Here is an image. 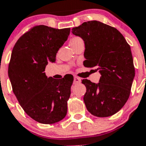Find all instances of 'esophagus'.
Masks as SVG:
<instances>
[{
	"instance_id": "34e87169",
	"label": "esophagus",
	"mask_w": 146,
	"mask_h": 146,
	"mask_svg": "<svg viewBox=\"0 0 146 146\" xmlns=\"http://www.w3.org/2000/svg\"><path fill=\"white\" fill-rule=\"evenodd\" d=\"M81 82V79L80 78V77H74V84L76 85V84H79V83H80Z\"/></svg>"
}]
</instances>
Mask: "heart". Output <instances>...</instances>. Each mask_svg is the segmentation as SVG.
<instances>
[{
  "instance_id": "b5f03b06",
  "label": "heart",
  "mask_w": 146,
  "mask_h": 146,
  "mask_svg": "<svg viewBox=\"0 0 146 146\" xmlns=\"http://www.w3.org/2000/svg\"><path fill=\"white\" fill-rule=\"evenodd\" d=\"M80 38H79V37H73V38H72V39L70 40V44L73 43V42H76L77 40L80 39Z\"/></svg>"
}]
</instances>
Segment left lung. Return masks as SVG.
I'll return each instance as SVG.
<instances>
[{"instance_id": "obj_1", "label": "left lung", "mask_w": 146, "mask_h": 146, "mask_svg": "<svg viewBox=\"0 0 146 146\" xmlns=\"http://www.w3.org/2000/svg\"><path fill=\"white\" fill-rule=\"evenodd\" d=\"M72 32L85 42L83 65L96 67L102 75L97 84L82 80L86 108L95 116H111L123 108L131 92L135 70L130 46L116 28L96 20L85 22Z\"/></svg>"}]
</instances>
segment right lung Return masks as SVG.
<instances>
[{
	"instance_id": "right-lung-1",
	"label": "right lung",
	"mask_w": 146,
	"mask_h": 146,
	"mask_svg": "<svg viewBox=\"0 0 146 146\" xmlns=\"http://www.w3.org/2000/svg\"><path fill=\"white\" fill-rule=\"evenodd\" d=\"M70 33V28L46 25L33 27L13 47L9 77L18 102L31 118L44 124L61 121L67 113L73 78L47 77L45 67L55 62L56 53Z\"/></svg>"
}]
</instances>
